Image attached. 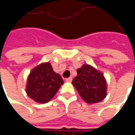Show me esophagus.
Returning <instances> with one entry per match:
<instances>
[{
    "mask_svg": "<svg viewBox=\"0 0 135 135\" xmlns=\"http://www.w3.org/2000/svg\"><path fill=\"white\" fill-rule=\"evenodd\" d=\"M66 81L69 82H71V81H72V77H69V78H66Z\"/></svg>",
    "mask_w": 135,
    "mask_h": 135,
    "instance_id": "34e87169",
    "label": "esophagus"
}]
</instances>
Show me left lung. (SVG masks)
<instances>
[{"label": "left lung", "instance_id": "obj_1", "mask_svg": "<svg viewBox=\"0 0 135 135\" xmlns=\"http://www.w3.org/2000/svg\"><path fill=\"white\" fill-rule=\"evenodd\" d=\"M72 84L88 103H96L106 96V82L100 72L90 65L85 64L77 69V76Z\"/></svg>", "mask_w": 135, "mask_h": 135}]
</instances>
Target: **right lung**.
I'll use <instances>...</instances> for the list:
<instances>
[{
    "label": "right lung",
    "instance_id": "right-lung-1",
    "mask_svg": "<svg viewBox=\"0 0 135 135\" xmlns=\"http://www.w3.org/2000/svg\"><path fill=\"white\" fill-rule=\"evenodd\" d=\"M63 84L61 75L53 71L49 63H45L30 72L26 91L28 96L35 101L45 103L52 99Z\"/></svg>",
    "mask_w": 135,
    "mask_h": 135
}]
</instances>
